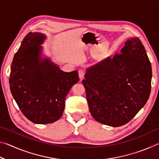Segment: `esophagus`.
Segmentation results:
<instances>
[{"mask_svg":"<svg viewBox=\"0 0 159 159\" xmlns=\"http://www.w3.org/2000/svg\"><path fill=\"white\" fill-rule=\"evenodd\" d=\"M85 74V72L84 70H83V69H79V76L80 79H83V78H84Z\"/></svg>","mask_w":159,"mask_h":159,"instance_id":"34e87169","label":"esophagus"}]
</instances>
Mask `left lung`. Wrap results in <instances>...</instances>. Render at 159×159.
I'll list each match as a JSON object with an SVG mask.
<instances>
[{
	"mask_svg": "<svg viewBox=\"0 0 159 159\" xmlns=\"http://www.w3.org/2000/svg\"><path fill=\"white\" fill-rule=\"evenodd\" d=\"M152 71L138 38L125 43L120 53L89 67L82 83L93 117L112 127L125 125L149 99Z\"/></svg>",
	"mask_w": 159,
	"mask_h": 159,
	"instance_id": "left-lung-1",
	"label": "left lung"
}]
</instances>
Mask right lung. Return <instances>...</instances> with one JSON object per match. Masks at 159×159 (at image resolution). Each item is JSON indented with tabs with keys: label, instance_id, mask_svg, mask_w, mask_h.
I'll use <instances>...</instances> for the list:
<instances>
[{
	"label": "right lung",
	"instance_id": "add662e5",
	"mask_svg": "<svg viewBox=\"0 0 159 159\" xmlns=\"http://www.w3.org/2000/svg\"><path fill=\"white\" fill-rule=\"evenodd\" d=\"M46 36L29 33L21 42L11 64V93L22 114L36 124H48L62 116L65 99L79 81L77 71L64 72L41 57V45Z\"/></svg>",
	"mask_w": 159,
	"mask_h": 159
}]
</instances>
